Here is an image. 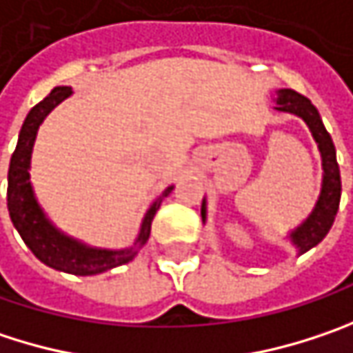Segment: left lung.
<instances>
[{
	"label": "left lung",
	"instance_id": "8db88e82",
	"mask_svg": "<svg viewBox=\"0 0 353 353\" xmlns=\"http://www.w3.org/2000/svg\"><path fill=\"white\" fill-rule=\"evenodd\" d=\"M275 110L279 112H291L295 116H299L312 130L315 142H317V148L321 152V166H323V183H321V192H319V199L315 203V209L312 214L295 229L291 231L290 239L291 243L297 247L299 255L310 251L312 247H315L319 241L327 235V231L332 229L334 225V219L338 214V207H340V196H341V179H340V166L336 161V146L332 142L330 132L325 130L319 112L314 104L297 94L295 90L283 88L277 92V106ZM201 216L205 221L207 216V207H205V201H203V207H201Z\"/></svg>",
	"mask_w": 353,
	"mask_h": 353
}]
</instances>
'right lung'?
<instances>
[{
    "mask_svg": "<svg viewBox=\"0 0 353 353\" xmlns=\"http://www.w3.org/2000/svg\"><path fill=\"white\" fill-rule=\"evenodd\" d=\"M70 94H72L70 86H58L26 116L23 126L19 130L17 146L10 161V170H8V211L12 216L13 227L17 229L23 243L32 249V253L41 263L54 267L58 271L72 273V275H98L102 271H108L112 267L134 259V255L139 253V247H142L150 237L152 219L159 211L163 199L172 190V187H168L150 205V209L144 214L139 237L134 241V245L128 249H120V251L96 249L60 233L46 219V214L39 209L38 201L34 196L32 183H30V161H32V148L36 142L39 124Z\"/></svg>",
    "mask_w": 353,
    "mask_h": 353,
    "instance_id": "add662e5",
    "label": "right lung"
}]
</instances>
